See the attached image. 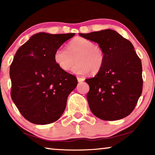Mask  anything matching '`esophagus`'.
Masks as SVG:
<instances>
[{
    "instance_id": "34e87169",
    "label": "esophagus",
    "mask_w": 155,
    "mask_h": 155,
    "mask_svg": "<svg viewBox=\"0 0 155 155\" xmlns=\"http://www.w3.org/2000/svg\"><path fill=\"white\" fill-rule=\"evenodd\" d=\"M77 80H78V81H79V82H81V81H83L84 79V78L77 77Z\"/></svg>"
}]
</instances>
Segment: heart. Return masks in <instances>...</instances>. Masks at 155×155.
<instances>
[{"label":"heart","mask_w":155,"mask_h":155,"mask_svg":"<svg viewBox=\"0 0 155 155\" xmlns=\"http://www.w3.org/2000/svg\"><path fill=\"white\" fill-rule=\"evenodd\" d=\"M72 71L76 74H85L91 71L97 73L101 70L105 61V54L100 47L92 41L84 38H76L68 45V49L60 47L54 54V60L59 68L68 71L73 65Z\"/></svg>","instance_id":"heart-1"}]
</instances>
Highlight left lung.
I'll list each match as a JSON object with an SVG mask.
<instances>
[{"label":"left lung","mask_w":155,"mask_h":155,"mask_svg":"<svg viewBox=\"0 0 155 155\" xmlns=\"http://www.w3.org/2000/svg\"><path fill=\"white\" fill-rule=\"evenodd\" d=\"M79 35L98 44L105 54L101 70L85 79L90 86L87 99L92 114L106 121L128 116L143 87L141 61L132 43L111 29Z\"/></svg>","instance_id":"obj_1"}]
</instances>
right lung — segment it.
Instances as JSON below:
<instances>
[{"mask_svg":"<svg viewBox=\"0 0 155 155\" xmlns=\"http://www.w3.org/2000/svg\"><path fill=\"white\" fill-rule=\"evenodd\" d=\"M75 33L32 35L19 48L10 66L11 96L21 114L36 124H47L61 117L77 79L54 60L57 49Z\"/></svg>","mask_w":155,"mask_h":155,"instance_id":"add662e5","label":"right lung"}]
</instances>
